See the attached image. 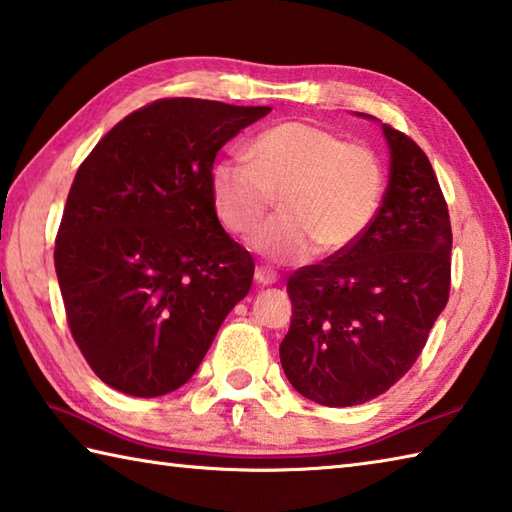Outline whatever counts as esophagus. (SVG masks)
<instances>
[{
    "label": "esophagus",
    "mask_w": 512,
    "mask_h": 512,
    "mask_svg": "<svg viewBox=\"0 0 512 512\" xmlns=\"http://www.w3.org/2000/svg\"><path fill=\"white\" fill-rule=\"evenodd\" d=\"M255 282L259 286H273L277 282V273H275V270L266 268V266H257L255 268Z\"/></svg>",
    "instance_id": "esophagus-1"
}]
</instances>
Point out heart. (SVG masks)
<instances>
[{
    "label": "heart",
    "mask_w": 512,
    "mask_h": 512,
    "mask_svg": "<svg viewBox=\"0 0 512 512\" xmlns=\"http://www.w3.org/2000/svg\"><path fill=\"white\" fill-rule=\"evenodd\" d=\"M275 195L282 215L255 233L257 253L284 264L335 257L375 222L384 170L370 148L308 122L270 126L250 144V162L224 157L210 168V197L228 233H253Z\"/></svg>",
    "instance_id": "heart-1"
}]
</instances>
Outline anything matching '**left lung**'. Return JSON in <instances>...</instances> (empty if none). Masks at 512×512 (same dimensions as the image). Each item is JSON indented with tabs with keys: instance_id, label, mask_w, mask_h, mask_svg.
<instances>
[{
	"instance_id": "left-lung-1",
	"label": "left lung",
	"mask_w": 512,
	"mask_h": 512,
	"mask_svg": "<svg viewBox=\"0 0 512 512\" xmlns=\"http://www.w3.org/2000/svg\"><path fill=\"white\" fill-rule=\"evenodd\" d=\"M382 130L390 175L375 222L353 248L295 270L286 286L293 319L282 368L299 395L330 408L370 402L399 382L448 302L444 193L424 150L388 124Z\"/></svg>"
}]
</instances>
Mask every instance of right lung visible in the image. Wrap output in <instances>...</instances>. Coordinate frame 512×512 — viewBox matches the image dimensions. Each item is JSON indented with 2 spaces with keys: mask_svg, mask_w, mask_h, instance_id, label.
<instances>
[{
  "mask_svg": "<svg viewBox=\"0 0 512 512\" xmlns=\"http://www.w3.org/2000/svg\"><path fill=\"white\" fill-rule=\"evenodd\" d=\"M268 113L157 99L110 128L79 166L55 270L75 344L119 393L184 386L248 295L255 262L219 224L210 168L228 139Z\"/></svg>",
  "mask_w": 512,
  "mask_h": 512,
  "instance_id": "right-lung-1",
  "label": "right lung"
}]
</instances>
